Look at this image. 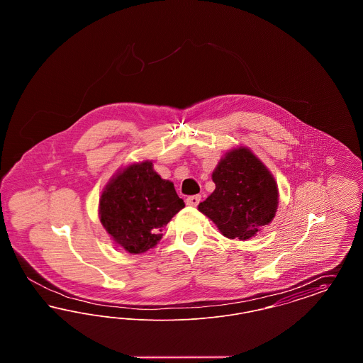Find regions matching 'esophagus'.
Here are the masks:
<instances>
[{
  "label": "esophagus",
  "instance_id": "1",
  "mask_svg": "<svg viewBox=\"0 0 363 363\" xmlns=\"http://www.w3.org/2000/svg\"><path fill=\"white\" fill-rule=\"evenodd\" d=\"M200 201H201V196H200V194H194V196H189V197L186 199V204H188V206H190V207H197Z\"/></svg>",
  "mask_w": 363,
  "mask_h": 363
}]
</instances>
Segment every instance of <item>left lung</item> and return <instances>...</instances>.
Returning <instances> with one entry per match:
<instances>
[{
    "instance_id": "1",
    "label": "left lung",
    "mask_w": 363,
    "mask_h": 363,
    "mask_svg": "<svg viewBox=\"0 0 363 363\" xmlns=\"http://www.w3.org/2000/svg\"><path fill=\"white\" fill-rule=\"evenodd\" d=\"M212 181L216 188L199 204V211L227 238L249 240L275 218L277 181L249 148L228 151L212 173Z\"/></svg>"
}]
</instances>
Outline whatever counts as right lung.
Masks as SVG:
<instances>
[{
  "label": "right lung",
  "instance_id": "add662e5",
  "mask_svg": "<svg viewBox=\"0 0 363 363\" xmlns=\"http://www.w3.org/2000/svg\"><path fill=\"white\" fill-rule=\"evenodd\" d=\"M184 207L173 182L162 179L152 162L144 160L110 179L99 199V218L113 241L140 255L160 241L162 228Z\"/></svg>",
  "mask_w": 363,
  "mask_h": 363
}]
</instances>
